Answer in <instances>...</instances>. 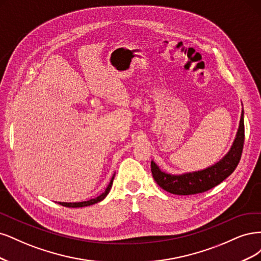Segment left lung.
Wrapping results in <instances>:
<instances>
[{"label": "left lung", "mask_w": 261, "mask_h": 261, "mask_svg": "<svg viewBox=\"0 0 261 261\" xmlns=\"http://www.w3.org/2000/svg\"><path fill=\"white\" fill-rule=\"evenodd\" d=\"M244 112L242 111L241 120L237 137L233 144L222 159L206 169L187 172L182 174H170L163 171L153 161L150 162L153 178L159 187L175 195H193L206 192L220 184L238 167L244 145Z\"/></svg>", "instance_id": "8db88e82"}]
</instances>
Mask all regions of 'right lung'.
<instances>
[{"label": "right lung", "instance_id": "right-lung-1", "mask_svg": "<svg viewBox=\"0 0 261 261\" xmlns=\"http://www.w3.org/2000/svg\"><path fill=\"white\" fill-rule=\"evenodd\" d=\"M114 178H115V174L112 176L111 179V182H109V184L107 186L106 190L104 191V193H102L99 196L95 197V198H92V199H89V200H86V201H79V203H62V201H58V204L62 205V206H65V207H70V208H79V207H86V206H90V205H93V204H96L98 203V201L103 200L107 194L109 193V191H111L112 189V186H113V181H114Z\"/></svg>", "mask_w": 261, "mask_h": 261}]
</instances>
